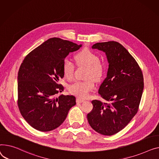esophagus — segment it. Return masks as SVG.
I'll list each match as a JSON object with an SVG mask.
<instances>
[{
  "mask_svg": "<svg viewBox=\"0 0 159 159\" xmlns=\"http://www.w3.org/2000/svg\"><path fill=\"white\" fill-rule=\"evenodd\" d=\"M85 99H81L80 98H76V102H77V103H81V102H85Z\"/></svg>",
  "mask_w": 159,
  "mask_h": 159,
  "instance_id": "obj_1",
  "label": "esophagus"
}]
</instances>
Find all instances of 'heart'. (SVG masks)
Masks as SVG:
<instances>
[{
    "label": "heart",
    "instance_id": "1",
    "mask_svg": "<svg viewBox=\"0 0 159 159\" xmlns=\"http://www.w3.org/2000/svg\"><path fill=\"white\" fill-rule=\"evenodd\" d=\"M74 59L78 65L87 67L86 78L88 79L71 84L69 86V91L71 94L78 97L85 98L95 87V82L92 78L96 80H100L103 75L105 66L99 60V56L87 48H84L79 51L75 55ZM62 69L65 77L69 80L72 79L75 66L71 61L65 59L63 61Z\"/></svg>",
    "mask_w": 159,
    "mask_h": 159
}]
</instances>
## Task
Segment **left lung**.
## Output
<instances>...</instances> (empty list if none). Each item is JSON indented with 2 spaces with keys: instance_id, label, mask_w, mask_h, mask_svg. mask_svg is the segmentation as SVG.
<instances>
[{
  "instance_id": "obj_1",
  "label": "left lung",
  "mask_w": 159,
  "mask_h": 159,
  "mask_svg": "<svg viewBox=\"0 0 159 159\" xmlns=\"http://www.w3.org/2000/svg\"><path fill=\"white\" fill-rule=\"evenodd\" d=\"M92 48L106 53L109 65L98 90L106 102L93 100L87 119L96 132L110 136L122 130L137 113L144 89L143 74L134 58L119 42L96 43Z\"/></svg>"
}]
</instances>
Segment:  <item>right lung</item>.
<instances>
[{"label": "right lung", "instance_id": "right-lung-1", "mask_svg": "<svg viewBox=\"0 0 159 159\" xmlns=\"http://www.w3.org/2000/svg\"><path fill=\"white\" fill-rule=\"evenodd\" d=\"M81 45L51 38L28 54L18 73V100L20 112L27 123L40 132L60 126L69 110L76 105L73 96L56 95L64 90L62 65L69 52Z\"/></svg>", "mask_w": 159, "mask_h": 159}]
</instances>
